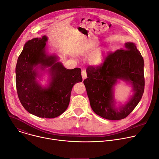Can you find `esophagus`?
Here are the masks:
<instances>
[{"mask_svg": "<svg viewBox=\"0 0 159 159\" xmlns=\"http://www.w3.org/2000/svg\"><path fill=\"white\" fill-rule=\"evenodd\" d=\"M82 78H83V80H84L87 78V75H86V70H83V71H82Z\"/></svg>", "mask_w": 159, "mask_h": 159, "instance_id": "esophagus-1", "label": "esophagus"}]
</instances>
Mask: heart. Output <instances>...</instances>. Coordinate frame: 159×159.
<instances>
[{
    "label": "heart",
    "mask_w": 159,
    "mask_h": 159,
    "mask_svg": "<svg viewBox=\"0 0 159 159\" xmlns=\"http://www.w3.org/2000/svg\"><path fill=\"white\" fill-rule=\"evenodd\" d=\"M84 54L86 56H90L89 62L92 66L98 67L103 62L105 56H106V52L104 49L96 50L95 48H93L88 50L84 53Z\"/></svg>",
    "instance_id": "heart-1"
}]
</instances>
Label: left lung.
I'll use <instances>...</instances> for the list:
<instances>
[{"instance_id": "left-lung-1", "label": "left lung", "mask_w": 159, "mask_h": 159, "mask_svg": "<svg viewBox=\"0 0 159 159\" xmlns=\"http://www.w3.org/2000/svg\"><path fill=\"white\" fill-rule=\"evenodd\" d=\"M144 61L136 44L127 42L124 48L111 53L102 65L89 66L83 81L91 107L109 120L126 117L136 107L144 92ZM118 80L132 84L134 94L125 105L115 106L114 86Z\"/></svg>"}]
</instances>
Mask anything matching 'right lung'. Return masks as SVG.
Segmentation results:
<instances>
[{"instance_id": "add662e5", "label": "right lung", "mask_w": 159, "mask_h": 159, "mask_svg": "<svg viewBox=\"0 0 159 159\" xmlns=\"http://www.w3.org/2000/svg\"><path fill=\"white\" fill-rule=\"evenodd\" d=\"M47 40L44 35L25 44L16 64V85L19 99L29 113L50 119L66 111L73 86L83 79L80 68L67 69L59 61V57L47 54ZM39 68L49 75L47 87H42L36 79L42 75Z\"/></svg>"}]
</instances>
